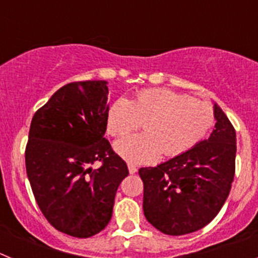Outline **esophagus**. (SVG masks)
<instances>
[{
    "mask_svg": "<svg viewBox=\"0 0 258 258\" xmlns=\"http://www.w3.org/2000/svg\"><path fill=\"white\" fill-rule=\"evenodd\" d=\"M127 169H129L131 174H134V173L138 172V168L136 165H133V164H127Z\"/></svg>",
    "mask_w": 258,
    "mask_h": 258,
    "instance_id": "esophagus-1",
    "label": "esophagus"
}]
</instances>
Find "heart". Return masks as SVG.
<instances>
[{
    "label": "heart",
    "mask_w": 258,
    "mask_h": 258,
    "mask_svg": "<svg viewBox=\"0 0 258 258\" xmlns=\"http://www.w3.org/2000/svg\"><path fill=\"white\" fill-rule=\"evenodd\" d=\"M144 121L145 132L115 143V151L131 164H151L159 157L178 156L197 146L214 122L213 108L170 89L141 90L129 101L117 98L107 113L108 133L124 136Z\"/></svg>",
    "instance_id": "obj_1"
}]
</instances>
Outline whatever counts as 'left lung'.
Returning <instances> with one entry per match:
<instances>
[{
  "label": "left lung",
  "mask_w": 258,
  "mask_h": 258,
  "mask_svg": "<svg viewBox=\"0 0 258 258\" xmlns=\"http://www.w3.org/2000/svg\"><path fill=\"white\" fill-rule=\"evenodd\" d=\"M216 125L208 140L155 168H141L143 212L166 235H184L208 225L230 194L235 174L236 134L213 103Z\"/></svg>",
  "instance_id": "left-lung-1"
}]
</instances>
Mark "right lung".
<instances>
[{"mask_svg":"<svg viewBox=\"0 0 258 258\" xmlns=\"http://www.w3.org/2000/svg\"><path fill=\"white\" fill-rule=\"evenodd\" d=\"M107 81L61 86L32 118L26 168L41 212L59 231L89 238L112 217L115 195L129 174L104 138ZM95 161L104 163L93 170Z\"/></svg>","mask_w":258,"mask_h":258,"instance_id":"obj_1","label":"right lung"}]
</instances>
